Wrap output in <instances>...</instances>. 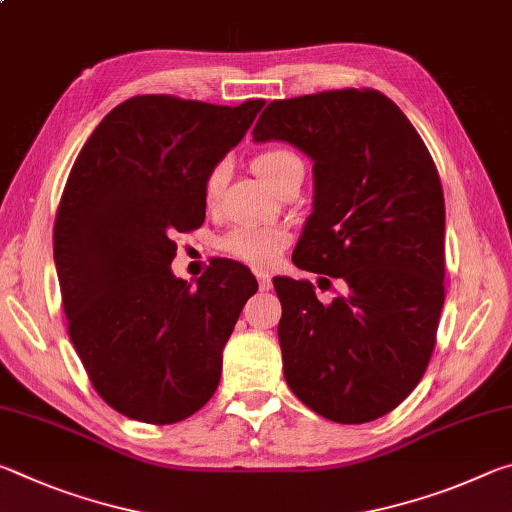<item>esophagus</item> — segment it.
<instances>
[{"instance_id":"1","label":"esophagus","mask_w":512,"mask_h":512,"mask_svg":"<svg viewBox=\"0 0 512 512\" xmlns=\"http://www.w3.org/2000/svg\"><path fill=\"white\" fill-rule=\"evenodd\" d=\"M255 275H257V280H259V289H262V291H268V289L273 287V280H271V275H268L266 271H257Z\"/></svg>"}]
</instances>
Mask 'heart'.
<instances>
[{
  "label": "heart",
  "instance_id": "heart-1",
  "mask_svg": "<svg viewBox=\"0 0 512 512\" xmlns=\"http://www.w3.org/2000/svg\"><path fill=\"white\" fill-rule=\"evenodd\" d=\"M302 164L300 155L293 153L284 146H273V149L259 151L253 158V169L259 178L271 187L277 185L284 173L291 167ZM225 162H216L207 169L203 178V198L207 205H214L223 194L225 185ZM291 235L284 228H275V225H239V228L230 230L228 235L221 239V248L225 253L241 259L250 266H271L284 248L289 246Z\"/></svg>",
  "mask_w": 512,
  "mask_h": 512
}]
</instances>
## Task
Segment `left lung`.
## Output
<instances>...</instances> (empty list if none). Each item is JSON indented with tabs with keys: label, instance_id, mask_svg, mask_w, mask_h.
I'll return each instance as SVG.
<instances>
[{
	"label": "left lung",
	"instance_id": "left-lung-1",
	"mask_svg": "<svg viewBox=\"0 0 512 512\" xmlns=\"http://www.w3.org/2000/svg\"><path fill=\"white\" fill-rule=\"evenodd\" d=\"M253 140H284L314 160V212L293 264L345 282L323 305L309 280H273L284 379L327 420H377L411 395L436 345L445 302L436 164L404 112L370 88L271 101Z\"/></svg>",
	"mask_w": 512,
	"mask_h": 512
}]
</instances>
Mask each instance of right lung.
Here are the masks:
<instances>
[{
    "label": "right lung",
    "mask_w": 512,
    "mask_h": 512,
    "mask_svg": "<svg viewBox=\"0 0 512 512\" xmlns=\"http://www.w3.org/2000/svg\"><path fill=\"white\" fill-rule=\"evenodd\" d=\"M239 106L142 94L76 158L54 223L67 332L94 391L131 420L173 424L210 402L255 275L219 259L198 287L171 273L178 232L205 221L203 178L253 124Z\"/></svg>",
    "instance_id": "1"
}]
</instances>
